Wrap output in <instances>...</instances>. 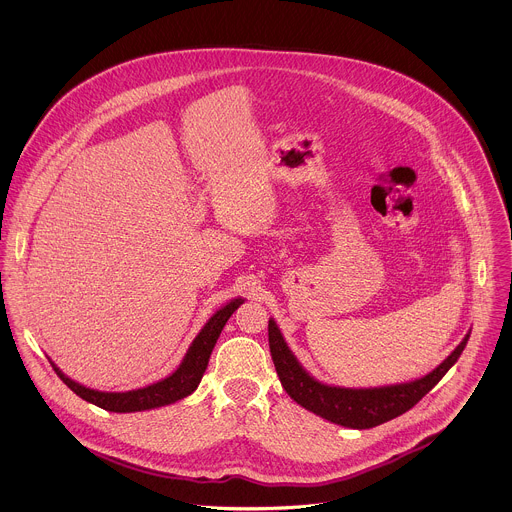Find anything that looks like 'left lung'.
Masks as SVG:
<instances>
[{
	"mask_svg": "<svg viewBox=\"0 0 512 512\" xmlns=\"http://www.w3.org/2000/svg\"><path fill=\"white\" fill-rule=\"evenodd\" d=\"M469 335L471 331H467L463 341L447 359H443V363L422 378L374 388H345L319 382L315 376H311L288 347L278 323L274 319L268 321L270 353L284 390L305 410L337 426L353 430L380 426L416 406L445 376V372L457 363Z\"/></svg>",
	"mask_w": 512,
	"mask_h": 512,
	"instance_id": "8db88e82",
	"label": "left lung"
}]
</instances>
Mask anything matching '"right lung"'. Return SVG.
Wrapping results in <instances>:
<instances>
[{
    "instance_id": "obj_1",
    "label": "right lung",
    "mask_w": 512,
    "mask_h": 512,
    "mask_svg": "<svg viewBox=\"0 0 512 512\" xmlns=\"http://www.w3.org/2000/svg\"><path fill=\"white\" fill-rule=\"evenodd\" d=\"M244 303L242 297L230 299L226 305H222L219 311L211 315V319L203 325L199 335L193 339L189 345L181 365L177 366L169 376L147 384L144 388L136 390H126V392H104L96 388H88L73 378H69L59 366L51 361L55 372L59 378L73 390L76 396L82 400L108 410V412H118V414H130V412H144V410H153L161 406L175 404L177 400L187 398L193 394L207 370L211 353L217 345V339L220 337L222 327L230 319V315Z\"/></svg>"
}]
</instances>
